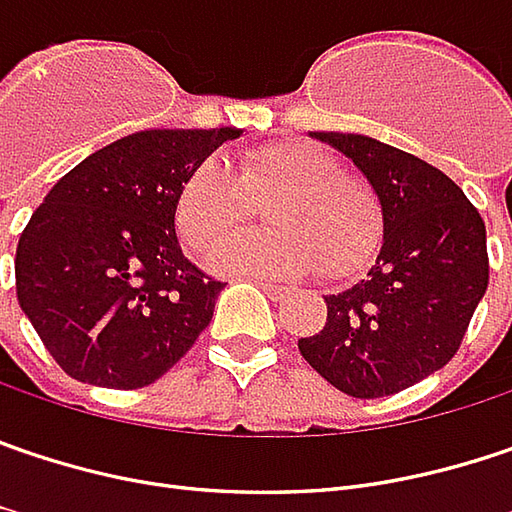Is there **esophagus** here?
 I'll return each instance as SVG.
<instances>
[{
	"mask_svg": "<svg viewBox=\"0 0 512 512\" xmlns=\"http://www.w3.org/2000/svg\"><path fill=\"white\" fill-rule=\"evenodd\" d=\"M252 281H255L266 295H272V298H284V295H289V289H286V286L272 284V281H266V278H255V275H252Z\"/></svg>",
	"mask_w": 512,
	"mask_h": 512,
	"instance_id": "obj_1",
	"label": "esophagus"
}]
</instances>
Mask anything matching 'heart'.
Masks as SVG:
<instances>
[{"label":"heart","mask_w":512,"mask_h":512,"mask_svg":"<svg viewBox=\"0 0 512 512\" xmlns=\"http://www.w3.org/2000/svg\"><path fill=\"white\" fill-rule=\"evenodd\" d=\"M266 201L276 228L232 244ZM173 220L199 260L221 249L214 256L220 272L304 278L321 269L327 281H345L371 266L385 243L379 191L365 176L342 170L333 153L304 141L255 147L240 156L237 173L220 159L199 162L176 191Z\"/></svg>","instance_id":"heart-1"}]
</instances>
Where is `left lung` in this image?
<instances>
[{"mask_svg": "<svg viewBox=\"0 0 512 512\" xmlns=\"http://www.w3.org/2000/svg\"><path fill=\"white\" fill-rule=\"evenodd\" d=\"M313 136L353 159L379 191L385 243L365 281L324 298L327 321L298 350L350 397H391L458 353L490 284L487 228L429 162L368 136Z\"/></svg>", "mask_w": 512, "mask_h": 512, "instance_id": "obj_1", "label": "left lung"}]
</instances>
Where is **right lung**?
<instances>
[{
    "label": "right lung",
    "mask_w": 512,
    "mask_h": 512,
    "mask_svg": "<svg viewBox=\"0 0 512 512\" xmlns=\"http://www.w3.org/2000/svg\"><path fill=\"white\" fill-rule=\"evenodd\" d=\"M240 130H144L72 167L16 246V298L54 362L133 391L170 371L214 316L223 281L182 255L173 199Z\"/></svg>",
    "instance_id": "right-lung-1"
}]
</instances>
